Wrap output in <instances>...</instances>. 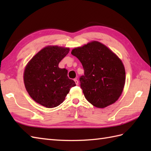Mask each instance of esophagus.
Listing matches in <instances>:
<instances>
[{"label": "esophagus", "instance_id": "obj_1", "mask_svg": "<svg viewBox=\"0 0 151 151\" xmlns=\"http://www.w3.org/2000/svg\"><path fill=\"white\" fill-rule=\"evenodd\" d=\"M74 81L75 82V83H76V85H78V81L77 79H75V80H74Z\"/></svg>", "mask_w": 151, "mask_h": 151}]
</instances>
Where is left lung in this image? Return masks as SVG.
I'll return each instance as SVG.
<instances>
[{
	"mask_svg": "<svg viewBox=\"0 0 151 151\" xmlns=\"http://www.w3.org/2000/svg\"><path fill=\"white\" fill-rule=\"evenodd\" d=\"M71 54L84 68V75L80 82L87 101L99 108L116 102L125 83L124 67L116 54L96 41L75 48Z\"/></svg>",
	"mask_w": 151,
	"mask_h": 151,
	"instance_id": "left-lung-1",
	"label": "left lung"
}]
</instances>
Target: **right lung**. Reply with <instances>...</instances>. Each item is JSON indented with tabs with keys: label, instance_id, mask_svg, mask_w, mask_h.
<instances>
[{
	"label": "right lung",
	"instance_id": "obj_1",
	"mask_svg": "<svg viewBox=\"0 0 151 151\" xmlns=\"http://www.w3.org/2000/svg\"><path fill=\"white\" fill-rule=\"evenodd\" d=\"M69 52V48L47 46L27 63L24 83L28 94L37 103L49 108L59 106L70 89L76 86L67 76V70L58 64Z\"/></svg>",
	"mask_w": 151,
	"mask_h": 151
}]
</instances>
